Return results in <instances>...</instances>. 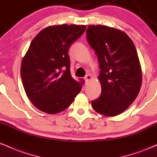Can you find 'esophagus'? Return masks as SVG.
Returning a JSON list of instances; mask_svg holds the SVG:
<instances>
[{"label": "esophagus", "instance_id": "34e87169", "mask_svg": "<svg viewBox=\"0 0 157 157\" xmlns=\"http://www.w3.org/2000/svg\"><path fill=\"white\" fill-rule=\"evenodd\" d=\"M91 78H92V77L90 76V75H86V77H85V80H86V82H88V81L89 80H91Z\"/></svg>", "mask_w": 157, "mask_h": 157}]
</instances>
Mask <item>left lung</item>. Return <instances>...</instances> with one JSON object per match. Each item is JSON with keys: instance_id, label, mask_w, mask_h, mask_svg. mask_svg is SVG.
Instances as JSON below:
<instances>
[{"instance_id": "1", "label": "left lung", "mask_w": 157, "mask_h": 157, "mask_svg": "<svg viewBox=\"0 0 157 157\" xmlns=\"http://www.w3.org/2000/svg\"><path fill=\"white\" fill-rule=\"evenodd\" d=\"M87 41L99 63L100 97L91 101L104 116H115L135 101L142 83L140 60L132 39L124 32L105 25H89Z\"/></svg>"}]
</instances>
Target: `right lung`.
Wrapping results in <instances>:
<instances>
[{"mask_svg": "<svg viewBox=\"0 0 157 157\" xmlns=\"http://www.w3.org/2000/svg\"><path fill=\"white\" fill-rule=\"evenodd\" d=\"M86 28V25L67 24L49 26L31 41L20 74L28 99L43 112H61L80 92L84 81L77 82L71 77L68 51Z\"/></svg>", "mask_w": 157, "mask_h": 157, "instance_id": "add662e5", "label": "right lung"}]
</instances>
